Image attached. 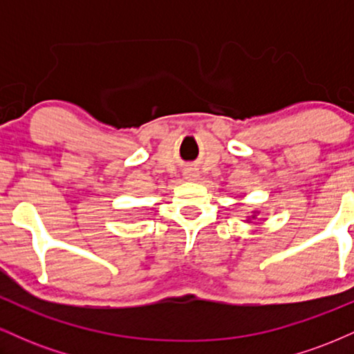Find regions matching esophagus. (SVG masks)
<instances>
[{
  "instance_id": "obj_1",
  "label": "esophagus",
  "mask_w": 354,
  "mask_h": 354,
  "mask_svg": "<svg viewBox=\"0 0 354 354\" xmlns=\"http://www.w3.org/2000/svg\"><path fill=\"white\" fill-rule=\"evenodd\" d=\"M185 178H186V180H191V181L196 180V178H198V171H196V169H188V171L185 173Z\"/></svg>"
}]
</instances>
